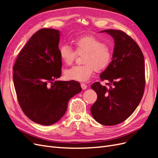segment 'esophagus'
Returning a JSON list of instances; mask_svg holds the SVG:
<instances>
[{"label": "esophagus", "mask_w": 158, "mask_h": 158, "mask_svg": "<svg viewBox=\"0 0 158 158\" xmlns=\"http://www.w3.org/2000/svg\"><path fill=\"white\" fill-rule=\"evenodd\" d=\"M80 85H81V87H82V89H85L87 88V85L86 84H85L84 83H82L80 84Z\"/></svg>", "instance_id": "esophagus-1"}]
</instances>
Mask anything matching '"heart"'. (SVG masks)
Masks as SVG:
<instances>
[{"mask_svg": "<svg viewBox=\"0 0 158 158\" xmlns=\"http://www.w3.org/2000/svg\"><path fill=\"white\" fill-rule=\"evenodd\" d=\"M75 50L67 44L60 47L59 55L62 61L70 65L75 60L77 54L84 55V65L74 66L66 70L64 75L70 80L85 82L92 76L94 70L106 69L111 63L112 52L110 47L99 38L93 35L78 37L73 41Z\"/></svg>", "mask_w": 158, "mask_h": 158, "instance_id": "b5f03b06", "label": "heart"}]
</instances>
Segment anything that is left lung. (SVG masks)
Segmentation results:
<instances>
[{
	"label": "left lung",
	"instance_id": "left-lung-1",
	"mask_svg": "<svg viewBox=\"0 0 158 158\" xmlns=\"http://www.w3.org/2000/svg\"><path fill=\"white\" fill-rule=\"evenodd\" d=\"M114 41L112 60L100 75L109 88L95 82L91 88L98 99L91 107L97 122L112 126L125 121L138 107L145 87L144 55L136 43L121 30H106Z\"/></svg>",
	"mask_w": 158,
	"mask_h": 158
}]
</instances>
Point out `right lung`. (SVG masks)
<instances>
[{
    "label": "right lung",
    "mask_w": 158,
    "mask_h": 158,
    "mask_svg": "<svg viewBox=\"0 0 158 158\" xmlns=\"http://www.w3.org/2000/svg\"><path fill=\"white\" fill-rule=\"evenodd\" d=\"M60 31L44 28L33 34L19 53L13 81L23 112L30 120L51 125L63 117L70 99L82 91L74 80H55L61 75Z\"/></svg>",
    "instance_id": "1"
}]
</instances>
